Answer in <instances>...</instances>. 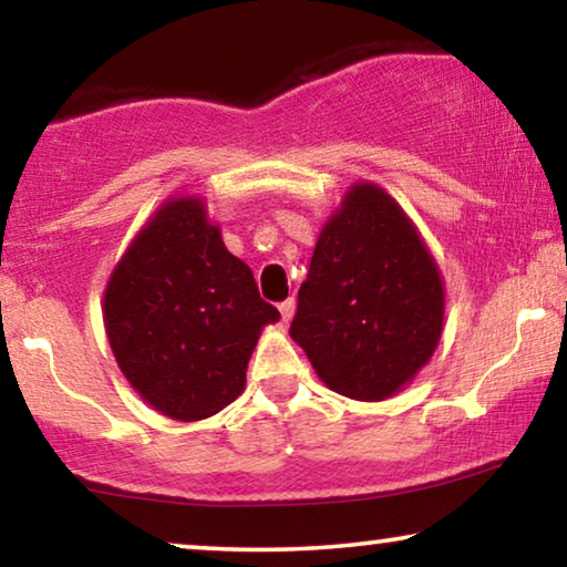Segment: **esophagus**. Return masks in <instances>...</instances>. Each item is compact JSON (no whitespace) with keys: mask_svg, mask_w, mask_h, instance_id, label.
<instances>
[{"mask_svg":"<svg viewBox=\"0 0 567 567\" xmlns=\"http://www.w3.org/2000/svg\"><path fill=\"white\" fill-rule=\"evenodd\" d=\"M293 309H297V301H293V299H286V301H281V305H278V312H281L284 322H291Z\"/></svg>","mask_w":567,"mask_h":567,"instance_id":"obj_1","label":"esophagus"}]
</instances>
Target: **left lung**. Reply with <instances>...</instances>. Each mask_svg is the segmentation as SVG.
Masks as SVG:
<instances>
[{"instance_id": "8db88e82", "label": "left lung", "mask_w": 567, "mask_h": 567, "mask_svg": "<svg viewBox=\"0 0 567 567\" xmlns=\"http://www.w3.org/2000/svg\"><path fill=\"white\" fill-rule=\"evenodd\" d=\"M441 330L444 284L415 224L355 183L317 237L291 338L332 392L379 402L413 382Z\"/></svg>"}]
</instances>
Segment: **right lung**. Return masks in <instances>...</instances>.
Wrapping results in <instances>:
<instances>
[{"label": "right lung", "instance_id": "add662e5", "mask_svg": "<svg viewBox=\"0 0 567 567\" xmlns=\"http://www.w3.org/2000/svg\"><path fill=\"white\" fill-rule=\"evenodd\" d=\"M105 332L123 377L162 415L204 421L245 390L260 330L281 320L221 243L204 200L169 198L113 268Z\"/></svg>", "mask_w": 567, "mask_h": 567}]
</instances>
